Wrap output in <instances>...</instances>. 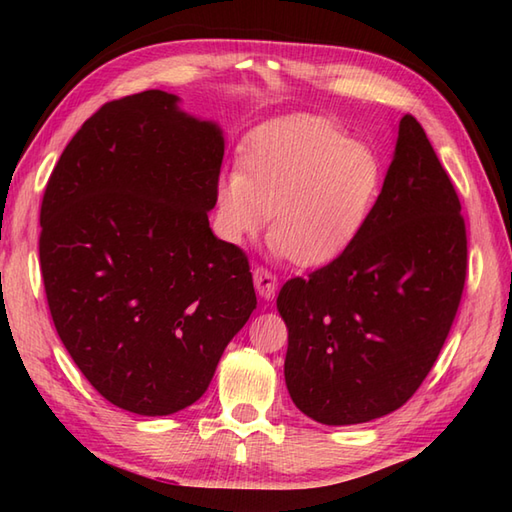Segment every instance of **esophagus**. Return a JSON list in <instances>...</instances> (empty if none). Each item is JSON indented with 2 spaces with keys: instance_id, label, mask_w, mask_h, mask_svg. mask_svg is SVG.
<instances>
[{
  "instance_id": "esophagus-1",
  "label": "esophagus",
  "mask_w": 512,
  "mask_h": 512,
  "mask_svg": "<svg viewBox=\"0 0 512 512\" xmlns=\"http://www.w3.org/2000/svg\"><path fill=\"white\" fill-rule=\"evenodd\" d=\"M253 281H255V288H257V292H259V297L262 299H273L275 297V292H277V277L270 273L268 268H264V266H257L255 268V273H253Z\"/></svg>"
}]
</instances>
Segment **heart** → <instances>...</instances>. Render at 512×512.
I'll return each instance as SVG.
<instances>
[{
	"mask_svg": "<svg viewBox=\"0 0 512 512\" xmlns=\"http://www.w3.org/2000/svg\"><path fill=\"white\" fill-rule=\"evenodd\" d=\"M383 184L372 149L317 116H292L255 132L242 171L217 187L228 239L257 235L270 222V244L299 266H325L361 233Z\"/></svg>",
	"mask_w": 512,
	"mask_h": 512,
	"instance_id": "heart-1",
	"label": "heart"
}]
</instances>
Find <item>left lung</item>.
<instances>
[{
	"instance_id": "left-lung-1",
	"label": "left lung",
	"mask_w": 512,
	"mask_h": 512,
	"mask_svg": "<svg viewBox=\"0 0 512 512\" xmlns=\"http://www.w3.org/2000/svg\"><path fill=\"white\" fill-rule=\"evenodd\" d=\"M422 125L402 116L361 233L308 279H288L286 385L321 424L369 422L416 394L447 341L466 279V226Z\"/></svg>"
}]
</instances>
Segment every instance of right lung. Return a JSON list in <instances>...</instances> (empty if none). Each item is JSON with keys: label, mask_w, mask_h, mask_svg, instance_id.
Wrapping results in <instances>:
<instances>
[{"label": "right lung", "mask_w": 512, "mask_h": 512, "mask_svg": "<svg viewBox=\"0 0 512 512\" xmlns=\"http://www.w3.org/2000/svg\"><path fill=\"white\" fill-rule=\"evenodd\" d=\"M222 158L220 127L147 90L92 114L46 184L39 262L54 328L125 411L193 405L257 306L246 253L209 226Z\"/></svg>", "instance_id": "add662e5"}]
</instances>
